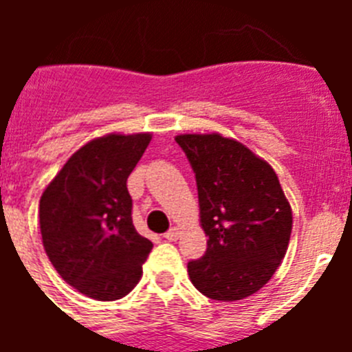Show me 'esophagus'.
I'll list each match as a JSON object with an SVG mask.
<instances>
[{
	"mask_svg": "<svg viewBox=\"0 0 352 352\" xmlns=\"http://www.w3.org/2000/svg\"><path fill=\"white\" fill-rule=\"evenodd\" d=\"M179 234H182V231H179L178 227H170L169 231H167L166 234H164V238L169 239V241H176V239L179 238Z\"/></svg>",
	"mask_w": 352,
	"mask_h": 352,
	"instance_id": "1",
	"label": "esophagus"
}]
</instances>
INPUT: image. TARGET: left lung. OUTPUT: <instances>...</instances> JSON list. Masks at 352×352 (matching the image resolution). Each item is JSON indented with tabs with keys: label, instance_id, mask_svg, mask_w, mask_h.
Listing matches in <instances>:
<instances>
[{
	"label": "left lung",
	"instance_id": "8db88e82",
	"mask_svg": "<svg viewBox=\"0 0 352 352\" xmlns=\"http://www.w3.org/2000/svg\"><path fill=\"white\" fill-rule=\"evenodd\" d=\"M195 173L204 256L188 263L204 296L236 301L259 291L280 266L292 229L291 204L268 162L220 133L176 135Z\"/></svg>",
	"mask_w": 352,
	"mask_h": 352
}]
</instances>
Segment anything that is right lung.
I'll return each mask as SVG.
<instances>
[{"label": "right lung", "instance_id": "add662e5", "mask_svg": "<svg viewBox=\"0 0 352 352\" xmlns=\"http://www.w3.org/2000/svg\"><path fill=\"white\" fill-rule=\"evenodd\" d=\"M151 133H107L79 148L40 197V232L67 284L98 301L126 296L153 243L135 231L126 179Z\"/></svg>", "mask_w": 352, "mask_h": 352}]
</instances>
